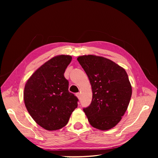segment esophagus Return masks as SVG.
<instances>
[{
    "label": "esophagus",
    "instance_id": "1",
    "mask_svg": "<svg viewBox=\"0 0 158 158\" xmlns=\"http://www.w3.org/2000/svg\"><path fill=\"white\" fill-rule=\"evenodd\" d=\"M76 96H77V98L80 99V98H81V94H80V93H77V94H76Z\"/></svg>",
    "mask_w": 158,
    "mask_h": 158
}]
</instances>
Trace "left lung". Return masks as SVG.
<instances>
[{
	"instance_id": "obj_1",
	"label": "left lung",
	"mask_w": 158,
	"mask_h": 158,
	"mask_svg": "<svg viewBox=\"0 0 158 158\" xmlns=\"http://www.w3.org/2000/svg\"><path fill=\"white\" fill-rule=\"evenodd\" d=\"M88 76L92 100L83 110L89 124L102 131L111 129L121 120L132 95L125 70L108 59L95 55L78 57Z\"/></svg>"
}]
</instances>
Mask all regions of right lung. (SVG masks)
<instances>
[{
	"label": "right lung",
	"mask_w": 158,
	"mask_h": 158,
	"mask_svg": "<svg viewBox=\"0 0 158 158\" xmlns=\"http://www.w3.org/2000/svg\"><path fill=\"white\" fill-rule=\"evenodd\" d=\"M71 60L69 55L53 57L40 66L26 84V107L33 120L47 131L64 127L78 106V99L69 91V81L64 76Z\"/></svg>",
	"instance_id": "obj_1"
}]
</instances>
